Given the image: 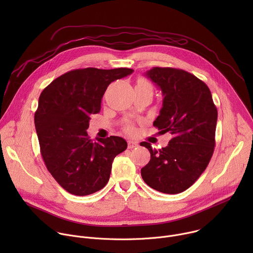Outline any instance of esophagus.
Listing matches in <instances>:
<instances>
[{
    "label": "esophagus",
    "instance_id": "obj_1",
    "mask_svg": "<svg viewBox=\"0 0 253 253\" xmlns=\"http://www.w3.org/2000/svg\"><path fill=\"white\" fill-rule=\"evenodd\" d=\"M137 146H138V143H137V142L132 141V140H129V141H128V148H129V149H133V148H135V147H137Z\"/></svg>",
    "mask_w": 253,
    "mask_h": 253
}]
</instances>
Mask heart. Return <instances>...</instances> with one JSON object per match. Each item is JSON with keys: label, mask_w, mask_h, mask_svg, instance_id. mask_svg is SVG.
<instances>
[{"label": "heart", "mask_w": 253, "mask_h": 253, "mask_svg": "<svg viewBox=\"0 0 253 253\" xmlns=\"http://www.w3.org/2000/svg\"><path fill=\"white\" fill-rule=\"evenodd\" d=\"M136 87H152V86H151L150 83H149L148 81H146L145 79L139 78L138 81H137ZM125 130H126L127 132H133V131H134V126H133L131 123H129V124H127V125L125 126Z\"/></svg>", "instance_id": "b5f03b06"}]
</instances>
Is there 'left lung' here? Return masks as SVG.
Wrapping results in <instances>:
<instances>
[{"instance_id":"8db88e82","label":"left lung","mask_w":253,"mask_h":253,"mask_svg":"<svg viewBox=\"0 0 253 253\" xmlns=\"http://www.w3.org/2000/svg\"><path fill=\"white\" fill-rule=\"evenodd\" d=\"M146 76L162 91L163 106L153 125L172 135L168 145L152 149L141 176L151 188L177 194L188 189L206 169L215 146L217 109L207 85L187 71L153 67Z\"/></svg>"}]
</instances>
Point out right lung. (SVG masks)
I'll return each mask as SVG.
<instances>
[{
  "label": "right lung",
  "mask_w": 253,
  "mask_h": 253,
  "mask_svg": "<svg viewBox=\"0 0 253 253\" xmlns=\"http://www.w3.org/2000/svg\"><path fill=\"white\" fill-rule=\"evenodd\" d=\"M133 72L129 68L76 69L51 82L41 93L35 113L40 151L56 181L69 193L85 196L109 181L114 158L126 150L118 136L93 141L86 130L90 116L113 81Z\"/></svg>",
  "instance_id": "add662e5"
}]
</instances>
